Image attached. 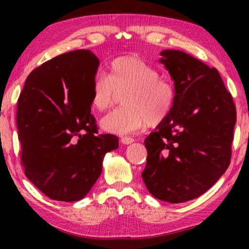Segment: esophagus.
<instances>
[{"label":"esophagus","mask_w":249,"mask_h":249,"mask_svg":"<svg viewBox=\"0 0 249 249\" xmlns=\"http://www.w3.org/2000/svg\"><path fill=\"white\" fill-rule=\"evenodd\" d=\"M121 142H123V144H125V145H128V144H132V142H134V138L128 137V136H125V137H122L121 138Z\"/></svg>","instance_id":"obj_1"}]
</instances>
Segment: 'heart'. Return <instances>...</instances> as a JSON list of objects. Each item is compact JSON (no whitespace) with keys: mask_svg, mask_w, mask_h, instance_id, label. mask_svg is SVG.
I'll use <instances>...</instances> for the list:
<instances>
[{"mask_svg":"<svg viewBox=\"0 0 249 249\" xmlns=\"http://www.w3.org/2000/svg\"><path fill=\"white\" fill-rule=\"evenodd\" d=\"M123 93L124 107L101 121L107 132L125 135L165 121L175 107L177 91L170 80L160 77L155 67L135 56H121L109 62L107 73L94 75L90 87L91 104L104 111Z\"/></svg>","mask_w":249,"mask_h":249,"instance_id":"heart-1","label":"heart"}]
</instances>
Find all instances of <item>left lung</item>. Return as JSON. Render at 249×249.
<instances>
[{"instance_id": "1", "label": "left lung", "mask_w": 249, "mask_h": 249, "mask_svg": "<svg viewBox=\"0 0 249 249\" xmlns=\"http://www.w3.org/2000/svg\"><path fill=\"white\" fill-rule=\"evenodd\" d=\"M160 56L177 99L144 142L142 177L156 199L181 203L203 195L229 168L236 108L215 68L180 50H162Z\"/></svg>"}]
</instances>
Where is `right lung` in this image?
<instances>
[{"label": "right lung", "mask_w": 249, "mask_h": 249, "mask_svg": "<svg viewBox=\"0 0 249 249\" xmlns=\"http://www.w3.org/2000/svg\"><path fill=\"white\" fill-rule=\"evenodd\" d=\"M100 61L87 49L62 53L34 69L18 101L16 124L25 175L56 201L81 200L102 172L119 137L99 134L90 87Z\"/></svg>", "instance_id": "right-lung-1"}]
</instances>
